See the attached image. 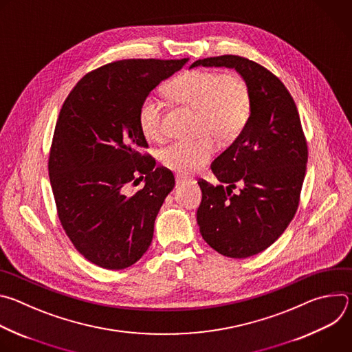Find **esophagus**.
<instances>
[{"label":"esophagus","mask_w":352,"mask_h":352,"mask_svg":"<svg viewBox=\"0 0 352 352\" xmlns=\"http://www.w3.org/2000/svg\"><path fill=\"white\" fill-rule=\"evenodd\" d=\"M177 184L178 185H182V184H188V182H193L192 179H189V178H186V177H181V175H177Z\"/></svg>","instance_id":"obj_1"}]
</instances>
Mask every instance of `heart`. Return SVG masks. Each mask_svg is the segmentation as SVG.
Masks as SVG:
<instances>
[{
	"instance_id": "1",
	"label": "heart",
	"mask_w": 352,
	"mask_h": 352,
	"mask_svg": "<svg viewBox=\"0 0 352 352\" xmlns=\"http://www.w3.org/2000/svg\"><path fill=\"white\" fill-rule=\"evenodd\" d=\"M168 94L175 102L197 111L196 132L208 133L195 140H179L164 147L160 160L164 167L179 175H189L208 164L214 153L216 140H234L246 126L250 109V94L245 80L236 74L213 71H190L174 79ZM162 103L153 96L142 100L138 122L143 136L156 140L162 136Z\"/></svg>"
}]
</instances>
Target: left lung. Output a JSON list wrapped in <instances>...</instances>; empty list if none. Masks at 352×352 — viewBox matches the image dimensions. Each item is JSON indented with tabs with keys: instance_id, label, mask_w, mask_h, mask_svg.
<instances>
[{
	"instance_id": "left-lung-1",
	"label": "left lung",
	"mask_w": 352,
	"mask_h": 352,
	"mask_svg": "<svg viewBox=\"0 0 352 352\" xmlns=\"http://www.w3.org/2000/svg\"><path fill=\"white\" fill-rule=\"evenodd\" d=\"M195 67L235 69L249 89V121L212 163L221 184L197 182L202 204L196 213L199 231L214 250L245 259L269 248L291 223L307 171V140L291 94L262 65L221 56L197 60L189 69ZM235 184L238 194L232 193Z\"/></svg>"
}]
</instances>
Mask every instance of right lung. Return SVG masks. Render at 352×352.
<instances>
[{
	"mask_svg": "<svg viewBox=\"0 0 352 352\" xmlns=\"http://www.w3.org/2000/svg\"><path fill=\"white\" fill-rule=\"evenodd\" d=\"M188 61L111 63L85 75L60 111L48 160L58 217L79 254L100 267H129L152 243L156 217L175 179L139 155L147 143L138 110ZM136 176L145 185L129 195L127 184Z\"/></svg>",
	"mask_w": 352,
	"mask_h": 352,
	"instance_id": "right-lung-1",
	"label": "right lung"
}]
</instances>
